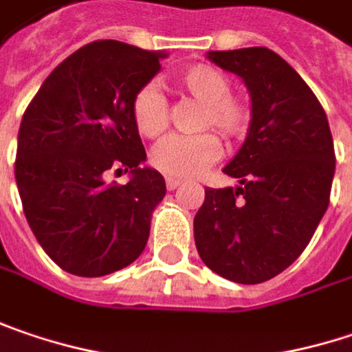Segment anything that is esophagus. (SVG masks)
Masks as SVG:
<instances>
[{"label": "esophagus", "mask_w": 352, "mask_h": 352, "mask_svg": "<svg viewBox=\"0 0 352 352\" xmlns=\"http://www.w3.org/2000/svg\"><path fill=\"white\" fill-rule=\"evenodd\" d=\"M165 185H167L169 191H175L177 187L181 185V181H179V179H173V177H167V179H165Z\"/></svg>", "instance_id": "esophagus-1"}]
</instances>
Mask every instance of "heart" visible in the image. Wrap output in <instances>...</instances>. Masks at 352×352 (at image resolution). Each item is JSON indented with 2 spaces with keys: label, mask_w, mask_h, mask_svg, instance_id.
Segmentation results:
<instances>
[{
  "label": "heart",
  "mask_w": 352,
  "mask_h": 352,
  "mask_svg": "<svg viewBox=\"0 0 352 352\" xmlns=\"http://www.w3.org/2000/svg\"><path fill=\"white\" fill-rule=\"evenodd\" d=\"M177 87L203 105L197 127L217 129L227 141L245 139L251 123V103L231 94V79L213 65L197 63L177 73ZM131 117L137 131L155 139L169 125V103L155 83H145L131 99ZM221 157V141L213 131L197 135H173L157 143L149 155V163L163 175L189 179L205 171Z\"/></svg>",
  "instance_id": "heart-1"
}]
</instances>
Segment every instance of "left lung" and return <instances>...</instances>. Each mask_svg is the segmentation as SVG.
<instances>
[{"label": "left lung", "mask_w": 352, "mask_h": 352, "mask_svg": "<svg viewBox=\"0 0 352 352\" xmlns=\"http://www.w3.org/2000/svg\"><path fill=\"white\" fill-rule=\"evenodd\" d=\"M251 95L249 135L223 169L239 187L205 189L193 229L203 263L241 285H257L297 261L329 207L335 147L311 87L267 47L209 52Z\"/></svg>", "instance_id": "obj_1"}]
</instances>
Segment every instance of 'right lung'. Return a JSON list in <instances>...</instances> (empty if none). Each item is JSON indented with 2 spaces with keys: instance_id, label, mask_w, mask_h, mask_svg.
<instances>
[{
  "instance_id": "obj_1",
  "label": "right lung",
  "mask_w": 352,
  "mask_h": 352,
  "mask_svg": "<svg viewBox=\"0 0 352 352\" xmlns=\"http://www.w3.org/2000/svg\"><path fill=\"white\" fill-rule=\"evenodd\" d=\"M165 53L115 39L83 45L61 61L28 105L15 183L33 235L63 271L103 277L139 257L151 213L165 197L131 117L135 91ZM129 170V184H107Z\"/></svg>"
}]
</instances>
